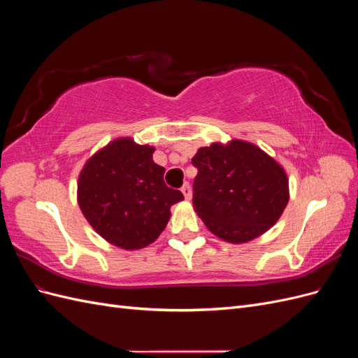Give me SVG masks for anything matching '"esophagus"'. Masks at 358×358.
Returning <instances> with one entry per match:
<instances>
[{
    "label": "esophagus",
    "instance_id": "obj_1",
    "mask_svg": "<svg viewBox=\"0 0 358 358\" xmlns=\"http://www.w3.org/2000/svg\"><path fill=\"white\" fill-rule=\"evenodd\" d=\"M183 197H185V200H191V188H189V183L185 182L183 183V187L180 188Z\"/></svg>",
    "mask_w": 358,
    "mask_h": 358
}]
</instances>
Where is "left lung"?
I'll list each match as a JSON object with an SVG mask.
<instances>
[{
  "mask_svg": "<svg viewBox=\"0 0 358 358\" xmlns=\"http://www.w3.org/2000/svg\"><path fill=\"white\" fill-rule=\"evenodd\" d=\"M191 162L194 210L221 241L248 243L278 222L289 200L285 169L262 148L241 138L203 146Z\"/></svg>",
  "mask_w": 358,
  "mask_h": 358,
  "instance_id": "obj_1",
  "label": "left lung"
}]
</instances>
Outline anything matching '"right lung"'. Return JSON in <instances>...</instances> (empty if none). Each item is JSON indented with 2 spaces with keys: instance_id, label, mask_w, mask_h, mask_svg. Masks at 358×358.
I'll list each match as a JSON object with an SVG mask.
<instances>
[{
  "instance_id": "1",
  "label": "right lung",
  "mask_w": 358,
  "mask_h": 358,
  "mask_svg": "<svg viewBox=\"0 0 358 358\" xmlns=\"http://www.w3.org/2000/svg\"><path fill=\"white\" fill-rule=\"evenodd\" d=\"M155 148L117 137L88 158L78 180V203L106 242L136 251L154 243L182 192L164 183L166 169L154 162Z\"/></svg>"
}]
</instances>
